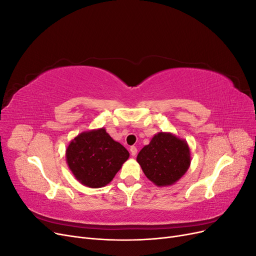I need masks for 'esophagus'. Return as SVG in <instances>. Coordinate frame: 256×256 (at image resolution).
Returning <instances> with one entry per match:
<instances>
[{"mask_svg": "<svg viewBox=\"0 0 256 256\" xmlns=\"http://www.w3.org/2000/svg\"><path fill=\"white\" fill-rule=\"evenodd\" d=\"M136 152H138L136 147V146H131V147H130V154H131V156L134 157L136 154Z\"/></svg>", "mask_w": 256, "mask_h": 256, "instance_id": "34e87169", "label": "esophagus"}]
</instances>
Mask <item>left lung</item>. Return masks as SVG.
Returning <instances> with one entry per match:
<instances>
[{"instance_id":"8db88e82","label":"left lung","mask_w":256,"mask_h":256,"mask_svg":"<svg viewBox=\"0 0 256 256\" xmlns=\"http://www.w3.org/2000/svg\"><path fill=\"white\" fill-rule=\"evenodd\" d=\"M145 176L158 187L177 182L188 171L191 152L187 141L171 132H158L138 154Z\"/></svg>"}]
</instances>
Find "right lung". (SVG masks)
Wrapping results in <instances>:
<instances>
[{
	"mask_svg": "<svg viewBox=\"0 0 256 256\" xmlns=\"http://www.w3.org/2000/svg\"><path fill=\"white\" fill-rule=\"evenodd\" d=\"M128 158V150L114 141L104 127L81 132L66 148L69 170L76 180L88 188H102L111 182Z\"/></svg>",
	"mask_w": 256,
	"mask_h": 256,
	"instance_id": "obj_1",
	"label": "right lung"
}]
</instances>
